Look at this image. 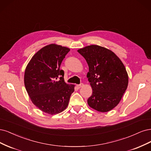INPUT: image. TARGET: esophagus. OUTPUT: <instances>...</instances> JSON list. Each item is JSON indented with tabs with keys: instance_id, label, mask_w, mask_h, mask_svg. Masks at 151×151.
Instances as JSON below:
<instances>
[{
	"instance_id": "esophagus-1",
	"label": "esophagus",
	"mask_w": 151,
	"mask_h": 151,
	"mask_svg": "<svg viewBox=\"0 0 151 151\" xmlns=\"http://www.w3.org/2000/svg\"><path fill=\"white\" fill-rule=\"evenodd\" d=\"M83 86V83H80V85H76V86L78 87V88H81V87H82Z\"/></svg>"
}]
</instances>
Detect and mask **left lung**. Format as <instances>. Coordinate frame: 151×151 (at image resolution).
Listing matches in <instances>:
<instances>
[{
  "instance_id": "8db88e82",
  "label": "left lung",
  "mask_w": 151,
  "mask_h": 151,
  "mask_svg": "<svg viewBox=\"0 0 151 151\" xmlns=\"http://www.w3.org/2000/svg\"><path fill=\"white\" fill-rule=\"evenodd\" d=\"M89 67L87 78L92 88L88 105L100 112H106L119 104L127 90L129 77L119 58L114 52L98 45L78 50Z\"/></svg>"
}]
</instances>
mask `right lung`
I'll return each instance as SVG.
<instances>
[{
	"instance_id": "add662e5",
	"label": "right lung",
	"mask_w": 151,
	"mask_h": 151,
	"mask_svg": "<svg viewBox=\"0 0 151 151\" xmlns=\"http://www.w3.org/2000/svg\"><path fill=\"white\" fill-rule=\"evenodd\" d=\"M70 49L55 44L46 46L32 56L24 73V85L32 103L41 111L54 115L68 105L73 85L66 84L62 61Z\"/></svg>"
}]
</instances>
